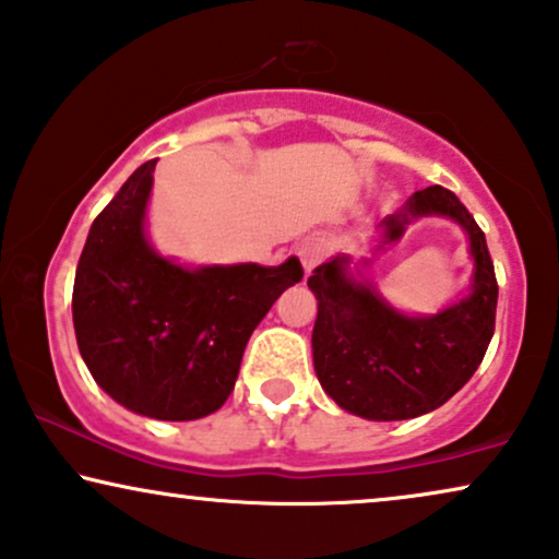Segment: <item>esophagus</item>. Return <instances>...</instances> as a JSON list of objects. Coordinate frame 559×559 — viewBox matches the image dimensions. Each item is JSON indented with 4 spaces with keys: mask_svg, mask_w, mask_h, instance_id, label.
I'll list each match as a JSON object with an SVG mask.
<instances>
[{
    "mask_svg": "<svg viewBox=\"0 0 559 559\" xmlns=\"http://www.w3.org/2000/svg\"><path fill=\"white\" fill-rule=\"evenodd\" d=\"M324 252H328V247H324V242L320 237H309L304 239V242L299 245V260L304 265V271H312V267H317L324 260Z\"/></svg>",
    "mask_w": 559,
    "mask_h": 559,
    "instance_id": "34e87169",
    "label": "esophagus"
}]
</instances>
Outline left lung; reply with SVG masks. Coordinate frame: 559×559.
I'll return each mask as SVG.
<instances>
[{
    "mask_svg": "<svg viewBox=\"0 0 559 559\" xmlns=\"http://www.w3.org/2000/svg\"><path fill=\"white\" fill-rule=\"evenodd\" d=\"M454 218L469 235L475 258L472 294L433 317H407L381 299L369 281L348 273V258L314 267L307 286L317 296L314 371L343 409L369 420H407L441 407L483 364L496 332L498 281L477 227L451 190H418L400 214L386 216L384 242H394L418 216Z\"/></svg>",
    "mask_w": 559,
    "mask_h": 559,
    "instance_id": "obj_1",
    "label": "left lung"
}]
</instances>
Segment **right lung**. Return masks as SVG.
I'll return each instance as SVG.
<instances>
[{"label": "right lung", "instance_id": "add662e5", "mask_svg": "<svg viewBox=\"0 0 559 559\" xmlns=\"http://www.w3.org/2000/svg\"><path fill=\"white\" fill-rule=\"evenodd\" d=\"M157 159L144 162L92 222L74 275L76 345L92 379L133 413L195 420L235 390L252 330L301 263L182 267L144 235Z\"/></svg>", "mask_w": 559, "mask_h": 559}]
</instances>
